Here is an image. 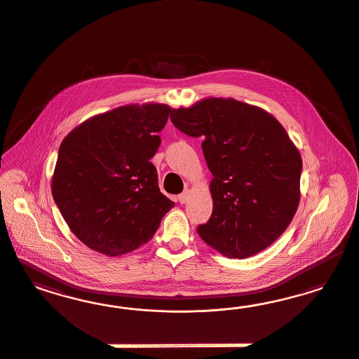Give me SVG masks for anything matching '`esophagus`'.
<instances>
[{
    "instance_id": "obj_1",
    "label": "esophagus",
    "mask_w": 359,
    "mask_h": 359,
    "mask_svg": "<svg viewBox=\"0 0 359 359\" xmlns=\"http://www.w3.org/2000/svg\"><path fill=\"white\" fill-rule=\"evenodd\" d=\"M188 198H189V191H188V189H185L183 194H180V195L177 196V200H179L180 204H185V203L188 201Z\"/></svg>"
}]
</instances>
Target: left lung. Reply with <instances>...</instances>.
Returning <instances> with one entry per match:
<instances>
[{"mask_svg": "<svg viewBox=\"0 0 359 359\" xmlns=\"http://www.w3.org/2000/svg\"><path fill=\"white\" fill-rule=\"evenodd\" d=\"M171 121L203 138L213 175V212L197 233L221 254L243 259L269 248L291 224L300 200L303 161L279 121L233 98L172 109Z\"/></svg>", "mask_w": 359, "mask_h": 359, "instance_id": "obj_1", "label": "left lung"}]
</instances>
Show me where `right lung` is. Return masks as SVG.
<instances>
[{
	"label": "right lung",
	"instance_id": "obj_1",
	"mask_svg": "<svg viewBox=\"0 0 359 359\" xmlns=\"http://www.w3.org/2000/svg\"><path fill=\"white\" fill-rule=\"evenodd\" d=\"M170 111L161 104L120 107L83 122L62 142L53 197L89 249L110 257L135 250L174 208L150 162Z\"/></svg>",
	"mask_w": 359,
	"mask_h": 359
}]
</instances>
